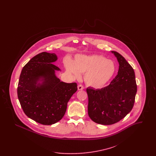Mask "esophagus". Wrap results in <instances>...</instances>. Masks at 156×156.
Segmentation results:
<instances>
[{
	"mask_svg": "<svg viewBox=\"0 0 156 156\" xmlns=\"http://www.w3.org/2000/svg\"><path fill=\"white\" fill-rule=\"evenodd\" d=\"M83 87L82 85H78V90H82V89H83Z\"/></svg>",
	"mask_w": 156,
	"mask_h": 156,
	"instance_id": "obj_1",
	"label": "esophagus"
}]
</instances>
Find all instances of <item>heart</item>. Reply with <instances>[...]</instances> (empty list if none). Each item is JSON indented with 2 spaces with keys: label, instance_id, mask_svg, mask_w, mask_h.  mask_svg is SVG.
Segmentation results:
<instances>
[{
  "label": "heart",
  "instance_id": "b5f03b06",
  "mask_svg": "<svg viewBox=\"0 0 156 156\" xmlns=\"http://www.w3.org/2000/svg\"><path fill=\"white\" fill-rule=\"evenodd\" d=\"M67 71L76 78L85 74V81L90 87L100 88L109 81L115 74V62L102 55H78L74 62L68 58L65 60Z\"/></svg>",
  "mask_w": 156,
  "mask_h": 156
}]
</instances>
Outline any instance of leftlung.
<instances>
[{
  "label": "left lung",
  "mask_w": 156,
  "mask_h": 156,
  "mask_svg": "<svg viewBox=\"0 0 156 156\" xmlns=\"http://www.w3.org/2000/svg\"><path fill=\"white\" fill-rule=\"evenodd\" d=\"M112 52L119 62L118 75L107 87L87 89L89 118L104 125H112L123 119L132 111L137 92L133 68L119 53Z\"/></svg>",
  "instance_id": "1"
}]
</instances>
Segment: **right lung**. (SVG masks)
<instances>
[{
	"label": "right lung",
	"instance_id": "add662e5",
	"mask_svg": "<svg viewBox=\"0 0 156 156\" xmlns=\"http://www.w3.org/2000/svg\"><path fill=\"white\" fill-rule=\"evenodd\" d=\"M54 53L43 52L33 57L23 68L17 96L24 113L44 125L58 122L64 116L67 103L77 90L75 82L60 81L52 64L57 60Z\"/></svg>",
	"mask_w": 156,
	"mask_h": 156
}]
</instances>
